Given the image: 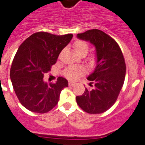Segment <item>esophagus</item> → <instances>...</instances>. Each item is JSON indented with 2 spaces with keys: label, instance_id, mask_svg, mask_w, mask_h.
<instances>
[{
  "label": "esophagus",
  "instance_id": "34e87169",
  "mask_svg": "<svg viewBox=\"0 0 145 145\" xmlns=\"http://www.w3.org/2000/svg\"><path fill=\"white\" fill-rule=\"evenodd\" d=\"M74 84H75V83H74V82H71V81H69V86H73Z\"/></svg>",
  "mask_w": 145,
  "mask_h": 145
}]
</instances>
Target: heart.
I'll list each match as a JSON object with an SVG mask.
<instances>
[{"instance_id": "1", "label": "heart", "mask_w": 145, "mask_h": 145, "mask_svg": "<svg viewBox=\"0 0 145 145\" xmlns=\"http://www.w3.org/2000/svg\"><path fill=\"white\" fill-rule=\"evenodd\" d=\"M74 47L75 51L79 55L82 54H86L89 51V45L84 40H76L74 43ZM84 72V69L78 66H70L64 71V75L69 79H75Z\"/></svg>"}]
</instances>
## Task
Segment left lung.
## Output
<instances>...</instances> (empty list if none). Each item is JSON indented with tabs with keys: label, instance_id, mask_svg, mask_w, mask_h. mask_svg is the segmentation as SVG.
I'll return each mask as SVG.
<instances>
[{
	"label": "left lung",
	"instance_id": "8db88e82",
	"mask_svg": "<svg viewBox=\"0 0 145 145\" xmlns=\"http://www.w3.org/2000/svg\"><path fill=\"white\" fill-rule=\"evenodd\" d=\"M77 37L95 46L97 66L87 78L92 88H86L82 96H77L76 103L89 114L103 113L115 103L124 84V56L115 40L102 31L89 30Z\"/></svg>",
	"mask_w": 145,
	"mask_h": 145
}]
</instances>
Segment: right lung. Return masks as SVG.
<instances>
[{"label": "right lung", "instance_id": "1", "mask_svg": "<svg viewBox=\"0 0 145 145\" xmlns=\"http://www.w3.org/2000/svg\"><path fill=\"white\" fill-rule=\"evenodd\" d=\"M72 37V34L57 36L37 32L27 38L18 49L10 77L18 99L31 112H49L57 105L62 89L68 86V81L63 77H58L56 83L48 84L44 76L51 71Z\"/></svg>", "mask_w": 145, "mask_h": 145}]
</instances>
